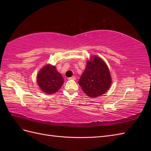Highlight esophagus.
<instances>
[{
	"label": "esophagus",
	"mask_w": 151,
	"mask_h": 151,
	"mask_svg": "<svg viewBox=\"0 0 151 151\" xmlns=\"http://www.w3.org/2000/svg\"><path fill=\"white\" fill-rule=\"evenodd\" d=\"M76 77L75 76H72L71 77H68V80H76Z\"/></svg>",
	"instance_id": "obj_1"
}]
</instances>
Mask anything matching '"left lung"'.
<instances>
[{
  "mask_svg": "<svg viewBox=\"0 0 151 151\" xmlns=\"http://www.w3.org/2000/svg\"><path fill=\"white\" fill-rule=\"evenodd\" d=\"M83 92L91 98L104 94L112 83L110 72L106 63L96 55L87 60L86 68L78 82Z\"/></svg>",
  "mask_w": 151,
  "mask_h": 151,
  "instance_id": "1",
  "label": "left lung"
}]
</instances>
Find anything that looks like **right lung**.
<instances>
[{
    "label": "right lung",
    "instance_id": "add662e5",
    "mask_svg": "<svg viewBox=\"0 0 151 151\" xmlns=\"http://www.w3.org/2000/svg\"><path fill=\"white\" fill-rule=\"evenodd\" d=\"M36 82L41 91L47 94L57 93L60 89L64 80L56 67L50 63L44 65L36 76Z\"/></svg>",
    "mask_w": 151,
    "mask_h": 151
}]
</instances>
